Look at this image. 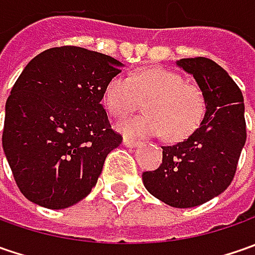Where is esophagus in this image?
<instances>
[{
	"instance_id": "esophagus-1",
	"label": "esophagus",
	"mask_w": 255,
	"mask_h": 255,
	"mask_svg": "<svg viewBox=\"0 0 255 255\" xmlns=\"http://www.w3.org/2000/svg\"><path fill=\"white\" fill-rule=\"evenodd\" d=\"M123 144H125L126 147H136V146L140 144V142H137V140H134V139H130V137H125V139H123Z\"/></svg>"
}]
</instances>
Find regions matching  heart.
I'll return each mask as SVG.
<instances>
[{"label":"heart","mask_w":255,"mask_h":255,"mask_svg":"<svg viewBox=\"0 0 255 255\" xmlns=\"http://www.w3.org/2000/svg\"><path fill=\"white\" fill-rule=\"evenodd\" d=\"M146 102V115L119 123L128 136H159L179 142L197 130L206 115V98L199 86L166 68H143L126 78L116 76L103 92V105L116 119Z\"/></svg>","instance_id":"obj_1"}]
</instances>
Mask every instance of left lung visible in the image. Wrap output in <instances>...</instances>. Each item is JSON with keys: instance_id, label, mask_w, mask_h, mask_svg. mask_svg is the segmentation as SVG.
Wrapping results in <instances>:
<instances>
[{"instance_id": "8db88e82", "label": "left lung", "mask_w": 255, "mask_h": 255, "mask_svg": "<svg viewBox=\"0 0 255 255\" xmlns=\"http://www.w3.org/2000/svg\"><path fill=\"white\" fill-rule=\"evenodd\" d=\"M177 65L193 75L206 98V115L183 142L163 146L162 164L144 171L143 184L156 199L177 209L200 206L226 190L247 139L244 99L237 84L209 58Z\"/></svg>"}]
</instances>
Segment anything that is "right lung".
<instances>
[{"label": "right lung", "mask_w": 255, "mask_h": 255, "mask_svg": "<svg viewBox=\"0 0 255 255\" xmlns=\"http://www.w3.org/2000/svg\"><path fill=\"white\" fill-rule=\"evenodd\" d=\"M122 64L79 46L36 55L5 103L2 147L25 197L46 209L85 199L105 159L122 143L103 109V92Z\"/></svg>", "instance_id": "obj_1"}]
</instances>
